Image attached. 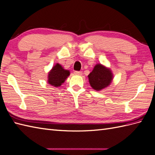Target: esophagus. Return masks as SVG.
Here are the masks:
<instances>
[{
	"instance_id": "1",
	"label": "esophagus",
	"mask_w": 155,
	"mask_h": 155,
	"mask_svg": "<svg viewBox=\"0 0 155 155\" xmlns=\"http://www.w3.org/2000/svg\"><path fill=\"white\" fill-rule=\"evenodd\" d=\"M74 73L77 75H82V74L81 71H74Z\"/></svg>"
}]
</instances>
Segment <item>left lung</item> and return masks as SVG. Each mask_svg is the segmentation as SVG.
<instances>
[{
  "label": "left lung",
  "instance_id": "1",
  "mask_svg": "<svg viewBox=\"0 0 155 155\" xmlns=\"http://www.w3.org/2000/svg\"><path fill=\"white\" fill-rule=\"evenodd\" d=\"M88 77L91 87L99 91L111 84L113 79V74L108 68L101 64H97Z\"/></svg>",
  "mask_w": 155,
  "mask_h": 155
}]
</instances>
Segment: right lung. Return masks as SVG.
Wrapping results in <instances>:
<instances>
[{"label":"right lung","instance_id":"1","mask_svg":"<svg viewBox=\"0 0 155 155\" xmlns=\"http://www.w3.org/2000/svg\"><path fill=\"white\" fill-rule=\"evenodd\" d=\"M69 75V71L64 69L60 64L57 63L49 72L48 82L49 84L55 87H59L65 81Z\"/></svg>","mask_w":155,"mask_h":155}]
</instances>
